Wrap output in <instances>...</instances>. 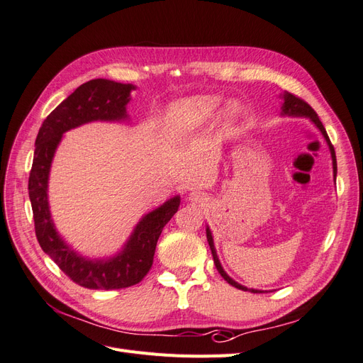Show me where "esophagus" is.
<instances>
[{
    "label": "esophagus",
    "mask_w": 363,
    "mask_h": 363,
    "mask_svg": "<svg viewBox=\"0 0 363 363\" xmlns=\"http://www.w3.org/2000/svg\"><path fill=\"white\" fill-rule=\"evenodd\" d=\"M189 199H191L192 201H195V203H201L203 200H206V199H204V194H201V192H192Z\"/></svg>",
    "instance_id": "obj_1"
}]
</instances>
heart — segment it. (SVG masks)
Returning <instances> with one entry per match:
<instances>
[{"instance_id": "1", "label": "heart", "mask_w": 363, "mask_h": 363, "mask_svg": "<svg viewBox=\"0 0 363 363\" xmlns=\"http://www.w3.org/2000/svg\"><path fill=\"white\" fill-rule=\"evenodd\" d=\"M219 106V96L199 95L184 98L169 106L163 121V135L171 144H180L184 139L195 135L211 121ZM225 115L233 118L236 107L230 104L225 108Z\"/></svg>"}]
</instances>
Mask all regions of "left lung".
Segmentation results:
<instances>
[{
  "mask_svg": "<svg viewBox=\"0 0 363 363\" xmlns=\"http://www.w3.org/2000/svg\"><path fill=\"white\" fill-rule=\"evenodd\" d=\"M280 96L283 98L281 113H280L281 116H303V118H309V119L312 121V123L315 124V127L321 131V135H323V138L325 139L327 145H328V150H330L332 163H333V179L336 180L337 164H336L335 148H333V145H332L330 139H328L327 131H325L323 123L320 121V118H318L316 112H315L313 108H312L309 104H307L306 101H303L301 98L295 96V95H292V94H289V92H283V94H280ZM206 236H207L208 247H211V250H212V256H213L215 267H216L218 272L221 274V277H223L228 284H232V286H235V288H238V289H240V291H250V292H256V294H257V292H268V291H260V289H248L247 286H242V284H239L238 281H235L232 277H230L228 274L224 271V268H223V265H221V262H219V259H218L216 250H215V244H213V236H212V232H211V228H208V225L206 227Z\"/></svg>",
  "mask_w": 363,
  "mask_h": 363,
  "instance_id": "left-lung-1",
  "label": "left lung"
}]
</instances>
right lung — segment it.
<instances>
[{
    "instance_id": "obj_1",
    "label": "right lung",
    "mask_w": 363,
    "mask_h": 363,
    "mask_svg": "<svg viewBox=\"0 0 363 363\" xmlns=\"http://www.w3.org/2000/svg\"><path fill=\"white\" fill-rule=\"evenodd\" d=\"M136 86L106 79L86 82L63 100L43 121L36 138L35 159L28 179V195L40 248L67 276L87 289H123L147 276L155 259L163 227L179 211L180 195L145 213L115 256L89 259L74 251L52 223L48 203V179L52 157L63 133L94 121L123 123L128 119L127 104Z\"/></svg>"
}]
</instances>
